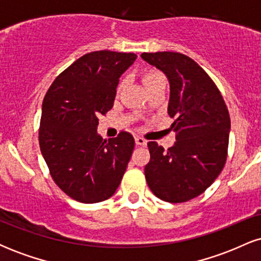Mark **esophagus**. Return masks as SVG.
<instances>
[{"mask_svg":"<svg viewBox=\"0 0 261 261\" xmlns=\"http://www.w3.org/2000/svg\"><path fill=\"white\" fill-rule=\"evenodd\" d=\"M135 142H136V145H139V146H146V145H147V141L143 139V137H140V136L135 137Z\"/></svg>","mask_w":261,"mask_h":261,"instance_id":"34e87169","label":"esophagus"}]
</instances>
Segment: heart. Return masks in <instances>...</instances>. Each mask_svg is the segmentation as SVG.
I'll use <instances>...</instances> for the list:
<instances>
[{
	"mask_svg": "<svg viewBox=\"0 0 261 261\" xmlns=\"http://www.w3.org/2000/svg\"><path fill=\"white\" fill-rule=\"evenodd\" d=\"M142 81H143V85H145V87H146V89H147L151 86L155 85L157 82L164 81V79L160 72H157V71H147V72L143 73ZM121 86H122V83H120V86H119V89L121 88Z\"/></svg>",
	"mask_w": 261,
	"mask_h": 261,
	"instance_id": "b5f03b06",
	"label": "heart"
}]
</instances>
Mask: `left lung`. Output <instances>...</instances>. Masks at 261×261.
I'll return each instance as SVG.
<instances>
[{
  "mask_svg": "<svg viewBox=\"0 0 261 261\" xmlns=\"http://www.w3.org/2000/svg\"><path fill=\"white\" fill-rule=\"evenodd\" d=\"M141 59L166 74L169 82L168 114L175 143L164 151L147 143L151 160L146 180L163 201L185 202L207 189L227 160L229 114L220 91L194 60L179 53H143Z\"/></svg>",
  "mask_w": 261,
  "mask_h": 261,
  "instance_id": "left-lung-1",
  "label": "left lung"
}]
</instances>
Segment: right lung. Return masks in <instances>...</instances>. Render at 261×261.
Wrapping results in <instances>:
<instances>
[{
  "label": "right lung",
  "instance_id": "add662e5",
  "mask_svg": "<svg viewBox=\"0 0 261 261\" xmlns=\"http://www.w3.org/2000/svg\"><path fill=\"white\" fill-rule=\"evenodd\" d=\"M133 53L100 50L86 54L54 81L41 107L39 145L58 187L83 203L109 199L120 184L135 147L121 131L103 140L98 116L113 108L121 74Z\"/></svg>",
  "mask_w": 261,
  "mask_h": 261
}]
</instances>
